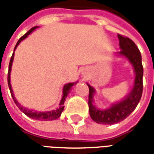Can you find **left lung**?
<instances>
[{
  "mask_svg": "<svg viewBox=\"0 0 154 154\" xmlns=\"http://www.w3.org/2000/svg\"><path fill=\"white\" fill-rule=\"evenodd\" d=\"M119 40V48L121 50L115 53L116 56L125 57L133 66L134 72V80L133 88L122 100L113 103L109 108L100 109L94 103L96 95L95 88L87 84L89 87V112L91 119L95 122L102 125H114L122 121L132 113L138 106L143 92V68L142 65V57L135 44L130 38L118 35Z\"/></svg>",
  "mask_w": 154,
  "mask_h": 154,
  "instance_id": "obj_1",
  "label": "left lung"
}]
</instances>
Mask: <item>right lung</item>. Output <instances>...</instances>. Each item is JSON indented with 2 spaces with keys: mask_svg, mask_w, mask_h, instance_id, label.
<instances>
[{
  "mask_svg": "<svg viewBox=\"0 0 154 154\" xmlns=\"http://www.w3.org/2000/svg\"><path fill=\"white\" fill-rule=\"evenodd\" d=\"M38 28V26H35V27H33L32 29H30L25 35H24L22 36L21 38H20L17 42V44L15 45V49H14V53L12 54V57L11 58V61H10V63H9V71H8V77H7V81H8V86L9 88H10V91H11V94L12 98L15 101V105L18 106V108L20 110H21L22 112L24 114H25L26 116H29V118H32V119H38V120H44V121H48V120H54V119H57V118H59L61 116V114L63 112V110L64 109V101L67 98V95L69 94V92L72 90V87H73L74 85L78 82H69V83L65 84L63 86V97H62V99L60 100V103H59V107L55 109V110H49V111H36L35 110H30V109H28V108H25L23 106H21L20 102H18V100L15 99V95H14V92H13V90H12L11 84V67H12V63H13V61H14V56H15V50L16 49V48L18 47V45L20 44V42L23 41L25 38H26L29 36V35H30L32 32L35 31L36 29Z\"/></svg>",
  "mask_w": 154,
  "mask_h": 154,
  "instance_id": "1",
  "label": "right lung"
}]
</instances>
